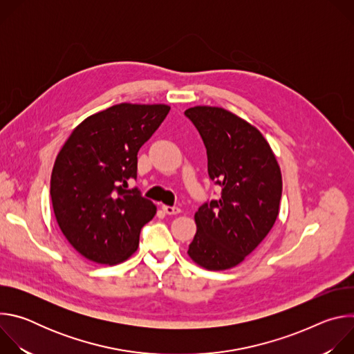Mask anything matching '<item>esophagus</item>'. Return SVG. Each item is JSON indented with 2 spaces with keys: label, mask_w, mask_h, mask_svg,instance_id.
<instances>
[{
  "label": "esophagus",
  "mask_w": 354,
  "mask_h": 354,
  "mask_svg": "<svg viewBox=\"0 0 354 354\" xmlns=\"http://www.w3.org/2000/svg\"><path fill=\"white\" fill-rule=\"evenodd\" d=\"M162 210H164V213H167V214H169V216H178L182 210L179 209V207H176V206H162Z\"/></svg>",
  "instance_id": "1"
}]
</instances>
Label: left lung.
<instances>
[{
    "label": "left lung",
    "mask_w": 354,
    "mask_h": 354,
    "mask_svg": "<svg viewBox=\"0 0 354 354\" xmlns=\"http://www.w3.org/2000/svg\"><path fill=\"white\" fill-rule=\"evenodd\" d=\"M185 115L207 149V171L221 196L194 214L196 235L187 255L207 270L235 268L266 238L279 216L281 172L262 133L217 106H194Z\"/></svg>",
    "instance_id": "obj_1"
}]
</instances>
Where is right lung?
<instances>
[{"label":"right lung","instance_id":"add662e5","mask_svg":"<svg viewBox=\"0 0 354 354\" xmlns=\"http://www.w3.org/2000/svg\"><path fill=\"white\" fill-rule=\"evenodd\" d=\"M164 104H119L81 122L57 154L50 196L57 224L88 261L118 265L138 248L157 213L137 189V153L169 112Z\"/></svg>","mask_w":354,"mask_h":354}]
</instances>
